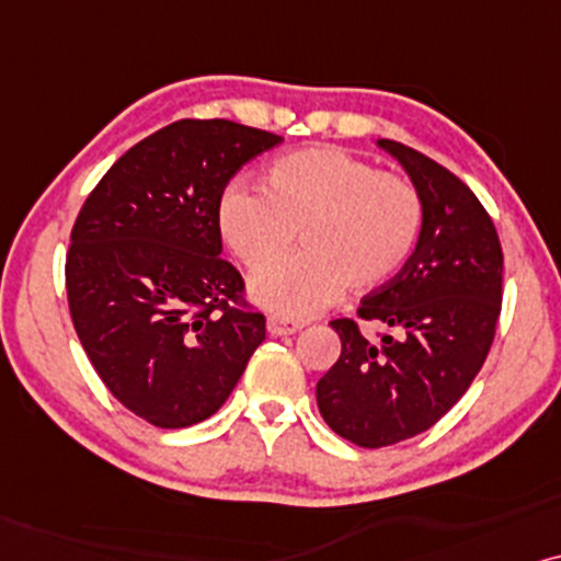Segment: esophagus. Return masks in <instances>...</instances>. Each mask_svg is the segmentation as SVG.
Listing matches in <instances>:
<instances>
[{
  "instance_id": "obj_1",
  "label": "esophagus",
  "mask_w": 561,
  "mask_h": 561,
  "mask_svg": "<svg viewBox=\"0 0 561 561\" xmlns=\"http://www.w3.org/2000/svg\"><path fill=\"white\" fill-rule=\"evenodd\" d=\"M266 328H268V333H272V335H289V333L302 331L305 320H293V318H285V316H268Z\"/></svg>"
}]
</instances>
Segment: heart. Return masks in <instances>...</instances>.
<instances>
[{
	"instance_id": "b5f03b06",
	"label": "heart",
	"mask_w": 561,
	"mask_h": 561,
	"mask_svg": "<svg viewBox=\"0 0 561 561\" xmlns=\"http://www.w3.org/2000/svg\"><path fill=\"white\" fill-rule=\"evenodd\" d=\"M423 199L408 179L385 174L341 148H302L266 169V192L230 184L218 226L251 272L278 260L304 230L302 257L253 276L251 293L287 318L323 310L348 287H385L413 256Z\"/></svg>"
}]
</instances>
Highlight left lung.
Instances as JSON below:
<instances>
[{"instance_id":"1","label":"left lung","mask_w":561,"mask_h":561,"mask_svg":"<svg viewBox=\"0 0 561 561\" xmlns=\"http://www.w3.org/2000/svg\"><path fill=\"white\" fill-rule=\"evenodd\" d=\"M423 199V233L394 279L356 316L400 335L371 343L356 320L331 328L341 356L316 387L323 421L346 442L382 449L428 431L482 369L503 302V249L474 192L449 169L398 140H377Z\"/></svg>"}]
</instances>
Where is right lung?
I'll return each instance as SVG.
<instances>
[{"label":"right lung","mask_w":561,"mask_h":561,"mask_svg":"<svg viewBox=\"0 0 561 561\" xmlns=\"http://www.w3.org/2000/svg\"><path fill=\"white\" fill-rule=\"evenodd\" d=\"M276 144L233 119H176L119 156L73 222L66 295L81 346L107 390L159 428L218 413L266 339L220 256L218 203Z\"/></svg>","instance_id":"obj_1"}]
</instances>
